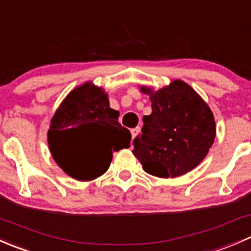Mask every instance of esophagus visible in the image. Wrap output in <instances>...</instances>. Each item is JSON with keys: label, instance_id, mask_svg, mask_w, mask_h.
<instances>
[{"label": "esophagus", "instance_id": "1", "mask_svg": "<svg viewBox=\"0 0 251 251\" xmlns=\"http://www.w3.org/2000/svg\"><path fill=\"white\" fill-rule=\"evenodd\" d=\"M140 132H141V127H135V128H132V130H131V133H132L133 138H135L136 136H137Z\"/></svg>", "mask_w": 251, "mask_h": 251}]
</instances>
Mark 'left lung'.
<instances>
[{"label":"left lung","mask_w":251,"mask_h":251,"mask_svg":"<svg viewBox=\"0 0 251 251\" xmlns=\"http://www.w3.org/2000/svg\"><path fill=\"white\" fill-rule=\"evenodd\" d=\"M151 96V114L143 116L142 133L133 140L136 158L153 176L177 177L206 156L216 135L214 115L189 85L175 80Z\"/></svg>","instance_id":"obj_1"}]
</instances>
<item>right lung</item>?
I'll list each match as a JSON object with an SVG mask.
<instances>
[{"mask_svg":"<svg viewBox=\"0 0 251 251\" xmlns=\"http://www.w3.org/2000/svg\"><path fill=\"white\" fill-rule=\"evenodd\" d=\"M118 119L102 88L91 82L75 88L50 120L48 146L55 163L78 181L102 176L114 151L130 147V131Z\"/></svg>","mask_w":251,"mask_h":251,"instance_id":"obj_1","label":"right lung"}]
</instances>
